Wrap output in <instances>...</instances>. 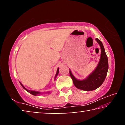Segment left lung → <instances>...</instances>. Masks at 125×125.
Wrapping results in <instances>:
<instances>
[{"mask_svg": "<svg viewBox=\"0 0 125 125\" xmlns=\"http://www.w3.org/2000/svg\"><path fill=\"white\" fill-rule=\"evenodd\" d=\"M101 48L100 58L96 68L83 80H79L74 77L69 69V74L73 80L74 85L77 88L84 91H92L100 86L106 77L109 68L108 59L104 47L100 40L95 39Z\"/></svg>", "mask_w": 125, "mask_h": 125, "instance_id": "obj_1", "label": "left lung"}]
</instances>
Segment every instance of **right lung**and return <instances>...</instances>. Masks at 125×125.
<instances>
[{
	"mask_svg": "<svg viewBox=\"0 0 125 125\" xmlns=\"http://www.w3.org/2000/svg\"><path fill=\"white\" fill-rule=\"evenodd\" d=\"M58 73H59V68H57V72H56V75H55V77H54V80H56V78L57 77V75L58 74ZM20 83L21 84V85L22 86V88L24 89L27 91V92H29V93H30L31 94L33 95H35V96H37V95H40V94H42V93L41 92H37V91H33V90H28L25 87V86L22 85V84H21V82H20ZM46 93H48V94H50V92H47Z\"/></svg>",
	"mask_w": 125,
	"mask_h": 125,
	"instance_id": "add662e5",
	"label": "right lung"
}]
</instances>
